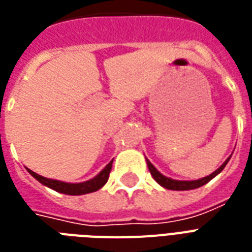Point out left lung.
I'll list each match as a JSON object with an SVG mask.
<instances>
[{
  "mask_svg": "<svg viewBox=\"0 0 252 252\" xmlns=\"http://www.w3.org/2000/svg\"><path fill=\"white\" fill-rule=\"evenodd\" d=\"M230 159V158H229ZM229 159L223 163V164L217 169V171H214L212 175L206 177H202V179H198V180H193V181H183V180H172V179H169V177H165L163 176L159 171H158L155 167H154L150 160H147V165H148V169H150V172L153 175V177L155 180L161 185V187H164L167 189H172V190H189V189H196V188H200L202 185H205L206 183H209L213 177H216L218 173L221 172L222 169L225 168V165L227 164V161Z\"/></svg>",
  "mask_w": 252,
  "mask_h": 252,
  "instance_id": "obj_1",
  "label": "left lung"
}]
</instances>
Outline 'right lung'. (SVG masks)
Returning a JSON list of instances; mask_svg holds the SVG:
<instances>
[{
    "instance_id": "1",
    "label": "right lung",
    "mask_w": 252,
    "mask_h": 252,
    "mask_svg": "<svg viewBox=\"0 0 252 252\" xmlns=\"http://www.w3.org/2000/svg\"><path fill=\"white\" fill-rule=\"evenodd\" d=\"M112 163L110 161L106 167H105L101 172L89 181H84V183H79V184H69V183H63L59 180H52V179H46V177L40 176L38 173H35L34 171L29 169L30 175L36 179L39 183H42L43 185H46L48 188L54 189L56 192L64 193V194H71V196H79V194H87V193H92L98 190L99 188H102L106 181L109 179L110 171H112Z\"/></svg>"
}]
</instances>
